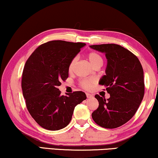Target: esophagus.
Returning <instances> with one entry per match:
<instances>
[{
  "label": "esophagus",
  "mask_w": 158,
  "mask_h": 158,
  "mask_svg": "<svg viewBox=\"0 0 158 158\" xmlns=\"http://www.w3.org/2000/svg\"><path fill=\"white\" fill-rule=\"evenodd\" d=\"M86 97L87 98H92V97H93V95L91 94H89V93H86Z\"/></svg>",
  "instance_id": "1"
}]
</instances>
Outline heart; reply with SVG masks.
<instances>
[{
    "label": "heart",
    "mask_w": 158,
    "mask_h": 158,
    "mask_svg": "<svg viewBox=\"0 0 158 158\" xmlns=\"http://www.w3.org/2000/svg\"><path fill=\"white\" fill-rule=\"evenodd\" d=\"M87 58L90 63L92 64V65L94 66V67H99V66H102V63H103V59H102V56L97 52H91L89 53H88ZM77 57H74L72 60H71L69 65V72H72L73 70L75 64L77 63ZM95 82H96V81H95L94 79H84L80 80L79 85L81 87L83 88L84 89L89 90L90 89H92L93 85L95 84Z\"/></svg>",
    "instance_id": "1"
}]
</instances>
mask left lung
Listing matches in <instances>:
<instances>
[{
    "label": "left lung",
    "instance_id": "obj_1",
    "mask_svg": "<svg viewBox=\"0 0 158 158\" xmlns=\"http://www.w3.org/2000/svg\"><path fill=\"white\" fill-rule=\"evenodd\" d=\"M90 47L105 54L106 75L99 84L106 87L110 97L99 94V106L92 114L98 125L107 129L119 127L136 113L145 94L143 69L138 58L123 46L114 44L92 45Z\"/></svg>",
    "mask_w": 158,
    "mask_h": 158
}]
</instances>
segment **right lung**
Segmentation results:
<instances>
[{"label": "right lung", "instance_id": "obj_1", "mask_svg": "<svg viewBox=\"0 0 158 158\" xmlns=\"http://www.w3.org/2000/svg\"><path fill=\"white\" fill-rule=\"evenodd\" d=\"M84 43L51 41L39 46L27 59L21 87L26 105L34 120L44 129L59 130L70 123L77 104L85 93L61 95L58 86L69 77V65Z\"/></svg>", "mask_w": 158, "mask_h": 158}]
</instances>
